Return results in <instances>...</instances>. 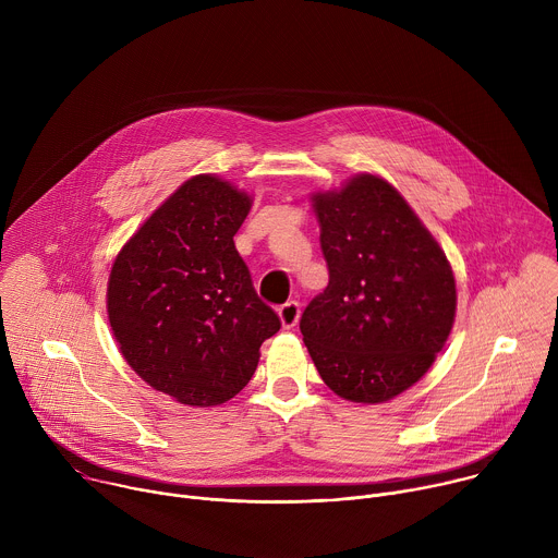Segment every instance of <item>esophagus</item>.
<instances>
[{
	"mask_svg": "<svg viewBox=\"0 0 558 558\" xmlns=\"http://www.w3.org/2000/svg\"><path fill=\"white\" fill-rule=\"evenodd\" d=\"M278 315H280V323L284 329H293L300 320V304L295 300H289L278 308Z\"/></svg>",
	"mask_w": 558,
	"mask_h": 558,
	"instance_id": "esophagus-1",
	"label": "esophagus"
}]
</instances>
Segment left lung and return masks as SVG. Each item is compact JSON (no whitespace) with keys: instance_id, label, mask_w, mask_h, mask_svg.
<instances>
[{"instance_id":"8db88e82","label":"left lung","mask_w":558,"mask_h":558,"mask_svg":"<svg viewBox=\"0 0 558 558\" xmlns=\"http://www.w3.org/2000/svg\"><path fill=\"white\" fill-rule=\"evenodd\" d=\"M311 203L329 284L302 313V340L336 395L388 402L426 375L450 336V263L404 196L375 174L315 192Z\"/></svg>"}]
</instances>
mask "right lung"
Returning a JSON list of instances; mask_svg holds the SVG:
<instances>
[{
	"label": "right lung",
	"instance_id": "1",
	"mask_svg": "<svg viewBox=\"0 0 558 558\" xmlns=\"http://www.w3.org/2000/svg\"><path fill=\"white\" fill-rule=\"evenodd\" d=\"M252 196L198 174L158 207L119 252L108 280V320L132 371L187 407L241 392L278 333L233 235Z\"/></svg>",
	"mask_w": 558,
	"mask_h": 558
}]
</instances>
